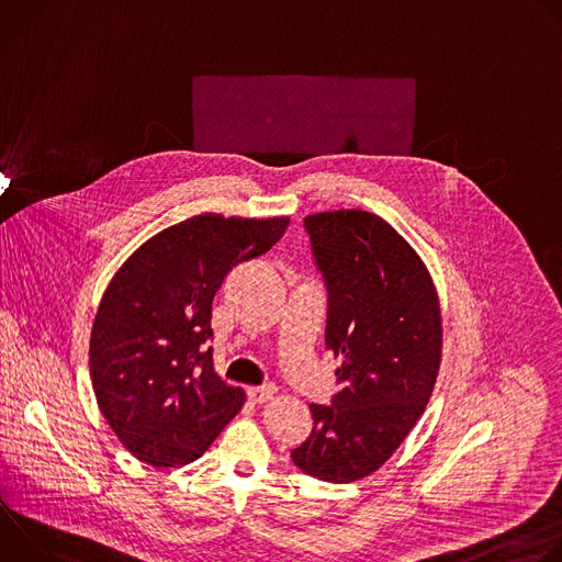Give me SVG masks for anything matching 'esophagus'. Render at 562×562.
I'll list each match as a JSON object with an SVG mask.
<instances>
[{"mask_svg": "<svg viewBox=\"0 0 562 562\" xmlns=\"http://www.w3.org/2000/svg\"><path fill=\"white\" fill-rule=\"evenodd\" d=\"M249 400L254 405H265L276 395V386L273 384H265V386H251L249 391Z\"/></svg>", "mask_w": 562, "mask_h": 562, "instance_id": "34e87169", "label": "esophagus"}]
</instances>
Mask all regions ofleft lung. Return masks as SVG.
Wrapping results in <instances>:
<instances>
[{
  "instance_id": "obj_1",
  "label": "left lung",
  "mask_w": 562,
  "mask_h": 562,
  "mask_svg": "<svg viewBox=\"0 0 562 562\" xmlns=\"http://www.w3.org/2000/svg\"><path fill=\"white\" fill-rule=\"evenodd\" d=\"M329 291L327 349L342 364L331 405H308L313 429L293 462L325 483L380 469L423 416L442 358L434 280L380 215L340 209L304 217Z\"/></svg>"
}]
</instances>
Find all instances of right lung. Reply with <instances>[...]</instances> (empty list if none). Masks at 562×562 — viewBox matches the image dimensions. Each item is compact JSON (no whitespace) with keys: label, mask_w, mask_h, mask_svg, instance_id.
I'll list each match as a JSON object with an SVG mask.
<instances>
[{"label":"right lung","mask_w":562,"mask_h":562,"mask_svg":"<svg viewBox=\"0 0 562 562\" xmlns=\"http://www.w3.org/2000/svg\"><path fill=\"white\" fill-rule=\"evenodd\" d=\"M289 217L193 215L117 269L91 331V380L120 442L150 467L200 458L245 405L213 369L211 304L226 273L267 254Z\"/></svg>","instance_id":"obj_1"}]
</instances>
